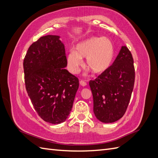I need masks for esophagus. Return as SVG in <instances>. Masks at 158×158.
Wrapping results in <instances>:
<instances>
[{
  "instance_id": "obj_1",
  "label": "esophagus",
  "mask_w": 158,
  "mask_h": 158,
  "mask_svg": "<svg viewBox=\"0 0 158 158\" xmlns=\"http://www.w3.org/2000/svg\"><path fill=\"white\" fill-rule=\"evenodd\" d=\"M79 83H80V85H81V86H83V87L87 85V83L85 81H84L83 80H81L80 81H79Z\"/></svg>"
}]
</instances>
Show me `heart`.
<instances>
[{
  "instance_id": "b5f03b06",
  "label": "heart",
  "mask_w": 158,
  "mask_h": 158,
  "mask_svg": "<svg viewBox=\"0 0 158 158\" xmlns=\"http://www.w3.org/2000/svg\"><path fill=\"white\" fill-rule=\"evenodd\" d=\"M114 48L110 40L105 37H91L78 43L75 51L71 50L67 56L69 68L76 73L82 64V58H86V67L94 74H101L111 65Z\"/></svg>"
}]
</instances>
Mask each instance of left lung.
<instances>
[{
	"label": "left lung",
	"mask_w": 158,
	"mask_h": 158,
	"mask_svg": "<svg viewBox=\"0 0 158 158\" xmlns=\"http://www.w3.org/2000/svg\"><path fill=\"white\" fill-rule=\"evenodd\" d=\"M134 83L133 58L129 50L122 46L110 67L89 83L97 119L112 123L122 118L131 100Z\"/></svg>",
	"instance_id": "obj_1"
}]
</instances>
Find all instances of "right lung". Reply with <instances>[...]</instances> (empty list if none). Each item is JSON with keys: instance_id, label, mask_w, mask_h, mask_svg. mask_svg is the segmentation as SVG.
Returning a JSON list of instances; mask_svg holds the SVG:
<instances>
[{"instance_id": "1", "label": "right lung", "mask_w": 158, "mask_h": 158, "mask_svg": "<svg viewBox=\"0 0 158 158\" xmlns=\"http://www.w3.org/2000/svg\"><path fill=\"white\" fill-rule=\"evenodd\" d=\"M67 66L59 35L40 38L29 48L23 60L25 87L38 115L51 124L68 118L79 88V79Z\"/></svg>"}]
</instances>
